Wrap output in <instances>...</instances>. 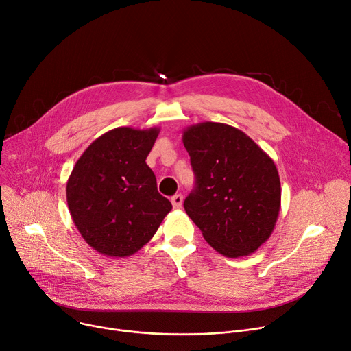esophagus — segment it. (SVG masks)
Returning a JSON list of instances; mask_svg holds the SVG:
<instances>
[{
  "instance_id": "obj_1",
  "label": "esophagus",
  "mask_w": 351,
  "mask_h": 351,
  "mask_svg": "<svg viewBox=\"0 0 351 351\" xmlns=\"http://www.w3.org/2000/svg\"><path fill=\"white\" fill-rule=\"evenodd\" d=\"M172 204L175 208H180L182 207V203H183V196L182 195H175L172 199H171Z\"/></svg>"
}]
</instances>
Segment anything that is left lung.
<instances>
[{
    "label": "left lung",
    "instance_id": "left-lung-1",
    "mask_svg": "<svg viewBox=\"0 0 351 351\" xmlns=\"http://www.w3.org/2000/svg\"><path fill=\"white\" fill-rule=\"evenodd\" d=\"M196 183L186 213L204 240L228 258L247 256L272 234L281 208V182L274 160L252 139L223 123L183 131Z\"/></svg>",
    "mask_w": 351,
    "mask_h": 351
}]
</instances>
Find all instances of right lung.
Returning a JSON list of instances; mask_svg holds the SVG:
<instances>
[{
	"mask_svg": "<svg viewBox=\"0 0 351 351\" xmlns=\"http://www.w3.org/2000/svg\"><path fill=\"white\" fill-rule=\"evenodd\" d=\"M159 128H114L93 141L69 176L70 216L97 252L124 258L141 250L171 212L147 165Z\"/></svg>",
	"mask_w": 351,
	"mask_h": 351,
	"instance_id": "add662e5",
	"label": "right lung"
}]
</instances>
